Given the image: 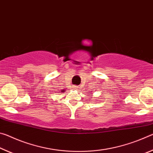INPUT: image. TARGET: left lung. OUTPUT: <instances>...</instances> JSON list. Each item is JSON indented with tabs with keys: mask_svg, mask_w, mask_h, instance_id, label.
Segmentation results:
<instances>
[{
	"mask_svg": "<svg viewBox=\"0 0 153 153\" xmlns=\"http://www.w3.org/2000/svg\"><path fill=\"white\" fill-rule=\"evenodd\" d=\"M89 93H90V92H89Z\"/></svg>",
	"mask_w": 153,
	"mask_h": 153,
	"instance_id": "obj_1",
	"label": "left lung"
}]
</instances>
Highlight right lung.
Here are the masks:
<instances>
[{
    "instance_id": "add662e5",
    "label": "right lung",
    "mask_w": 153,
    "mask_h": 153,
    "mask_svg": "<svg viewBox=\"0 0 153 153\" xmlns=\"http://www.w3.org/2000/svg\"><path fill=\"white\" fill-rule=\"evenodd\" d=\"M61 92H64V90H62V91Z\"/></svg>"
}]
</instances>
